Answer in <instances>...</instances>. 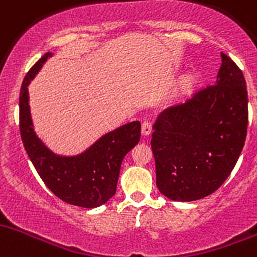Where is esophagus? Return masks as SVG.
I'll return each instance as SVG.
<instances>
[{
    "label": "esophagus",
    "mask_w": 257,
    "mask_h": 257,
    "mask_svg": "<svg viewBox=\"0 0 257 257\" xmlns=\"http://www.w3.org/2000/svg\"><path fill=\"white\" fill-rule=\"evenodd\" d=\"M153 131V125L151 121L146 120L142 122V134L146 135V136H148V135H151Z\"/></svg>",
    "instance_id": "esophagus-1"
}]
</instances>
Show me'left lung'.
Here are the masks:
<instances>
[{"label":"left lung","instance_id":"8db88e82","mask_svg":"<svg viewBox=\"0 0 257 257\" xmlns=\"http://www.w3.org/2000/svg\"><path fill=\"white\" fill-rule=\"evenodd\" d=\"M221 58L216 82L164 110L154 125L157 186L171 200L193 201L214 193L243 151L249 120L246 83L227 54L221 52Z\"/></svg>","mask_w":257,"mask_h":257}]
</instances>
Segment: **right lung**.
I'll return each mask as SVG.
<instances>
[{
    "label": "right lung",
    "mask_w": 257,
    "mask_h": 257,
    "mask_svg": "<svg viewBox=\"0 0 257 257\" xmlns=\"http://www.w3.org/2000/svg\"><path fill=\"white\" fill-rule=\"evenodd\" d=\"M51 56L46 53L37 60L20 88L19 127L23 144L37 174L56 197L75 206H100L116 192L122 159L140 142L141 122L134 121L109 132L77 157L53 154L34 132L28 92L29 83Z\"/></svg>",
    "instance_id": "add662e5"
}]
</instances>
